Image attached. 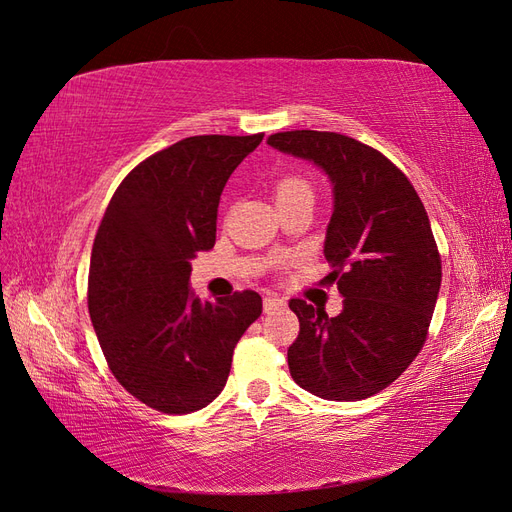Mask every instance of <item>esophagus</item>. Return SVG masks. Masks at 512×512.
Segmentation results:
<instances>
[{
	"label": "esophagus",
	"instance_id": "1",
	"mask_svg": "<svg viewBox=\"0 0 512 512\" xmlns=\"http://www.w3.org/2000/svg\"><path fill=\"white\" fill-rule=\"evenodd\" d=\"M286 305V301L282 297H277V294H267L265 297V312H277V309H282Z\"/></svg>",
	"mask_w": 512,
	"mask_h": 512
}]
</instances>
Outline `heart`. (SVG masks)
Listing matches in <instances>:
<instances>
[{
    "label": "heart",
    "instance_id": "obj_1",
    "mask_svg": "<svg viewBox=\"0 0 512 512\" xmlns=\"http://www.w3.org/2000/svg\"><path fill=\"white\" fill-rule=\"evenodd\" d=\"M273 194H275L277 205L290 203V200H297V198H303V196L314 198L312 185H309L305 179L294 177V175H284V177L277 179L273 183Z\"/></svg>",
    "mask_w": 512,
    "mask_h": 512
}]
</instances>
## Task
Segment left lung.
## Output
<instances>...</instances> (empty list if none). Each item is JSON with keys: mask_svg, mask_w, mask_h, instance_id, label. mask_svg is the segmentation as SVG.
<instances>
[{"mask_svg": "<svg viewBox=\"0 0 512 512\" xmlns=\"http://www.w3.org/2000/svg\"><path fill=\"white\" fill-rule=\"evenodd\" d=\"M269 145L320 166L333 183L324 258L342 314L290 299L299 337L290 376L331 401H356L395 382L421 352L442 284V260L414 185L374 147L337 132L292 130Z\"/></svg>", "mask_w": 512, "mask_h": 512, "instance_id": "1", "label": "left lung"}]
</instances>
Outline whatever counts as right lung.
Returning a JSON list of instances; mask_svg holds the SVG:
<instances>
[{"label":"right lung","mask_w":512,"mask_h":512,"mask_svg":"<svg viewBox=\"0 0 512 512\" xmlns=\"http://www.w3.org/2000/svg\"><path fill=\"white\" fill-rule=\"evenodd\" d=\"M262 136L183 138L132 168L104 211L89 316L117 382L158 412L211 404L237 342L262 314L254 290L203 303L188 288L190 260L215 243L224 185Z\"/></svg>","instance_id":"add662e5"}]
</instances>
